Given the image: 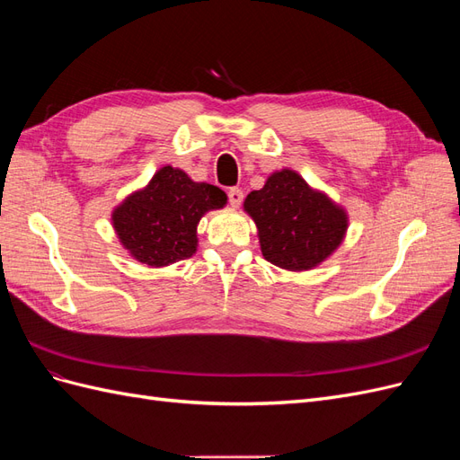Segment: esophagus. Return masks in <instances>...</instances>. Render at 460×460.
<instances>
[{
  "label": "esophagus",
  "instance_id": "obj_1",
  "mask_svg": "<svg viewBox=\"0 0 460 460\" xmlns=\"http://www.w3.org/2000/svg\"><path fill=\"white\" fill-rule=\"evenodd\" d=\"M228 201H230L232 207H240L242 201H243V191L238 190V188H232L228 191Z\"/></svg>",
  "mask_w": 460,
  "mask_h": 460
}]
</instances>
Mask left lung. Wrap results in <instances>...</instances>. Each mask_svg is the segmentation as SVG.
I'll return each mask as SVG.
<instances>
[{"instance_id": "left-lung-1", "label": "left lung", "mask_w": 460, "mask_h": 460, "mask_svg": "<svg viewBox=\"0 0 460 460\" xmlns=\"http://www.w3.org/2000/svg\"><path fill=\"white\" fill-rule=\"evenodd\" d=\"M243 211L255 222L262 257L289 272L324 262L349 226L341 205L291 169L272 172L261 190L249 193Z\"/></svg>"}]
</instances>
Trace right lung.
Instances as JSON below:
<instances>
[{
    "label": "right lung",
    "instance_id": "obj_1",
    "mask_svg": "<svg viewBox=\"0 0 460 460\" xmlns=\"http://www.w3.org/2000/svg\"><path fill=\"white\" fill-rule=\"evenodd\" d=\"M226 193L207 182H193L166 164L147 186L132 191L111 213L120 245L151 269L169 267L198 252V225L205 213L226 205Z\"/></svg>",
    "mask_w": 460,
    "mask_h": 460
}]
</instances>
